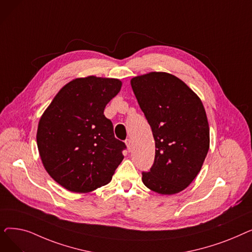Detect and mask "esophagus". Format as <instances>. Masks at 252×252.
Masks as SVG:
<instances>
[{
  "label": "esophagus",
  "instance_id": "obj_1",
  "mask_svg": "<svg viewBox=\"0 0 252 252\" xmlns=\"http://www.w3.org/2000/svg\"><path fill=\"white\" fill-rule=\"evenodd\" d=\"M126 148H127V150H128V151H130V149H131V141H130L129 139H127V140L126 141Z\"/></svg>",
  "mask_w": 252,
  "mask_h": 252
}]
</instances>
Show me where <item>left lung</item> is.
Instances as JSON below:
<instances>
[{
  "label": "left lung",
  "mask_w": 252,
  "mask_h": 252,
  "mask_svg": "<svg viewBox=\"0 0 252 252\" xmlns=\"http://www.w3.org/2000/svg\"><path fill=\"white\" fill-rule=\"evenodd\" d=\"M130 85L155 140L154 163L142 173V181L158 194H177L199 174L209 149L204 106L182 79L167 72L138 75Z\"/></svg>",
  "instance_id": "obj_1"
}]
</instances>
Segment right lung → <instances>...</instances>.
Instances as JSON below:
<instances>
[{"mask_svg":"<svg viewBox=\"0 0 252 252\" xmlns=\"http://www.w3.org/2000/svg\"><path fill=\"white\" fill-rule=\"evenodd\" d=\"M122 81L90 75L66 84L39 118L36 143L43 165L60 186L89 193L107 185L124 159L104 109Z\"/></svg>","mask_w":252,"mask_h":252,"instance_id":"right-lung-1","label":"right lung"}]
</instances>
